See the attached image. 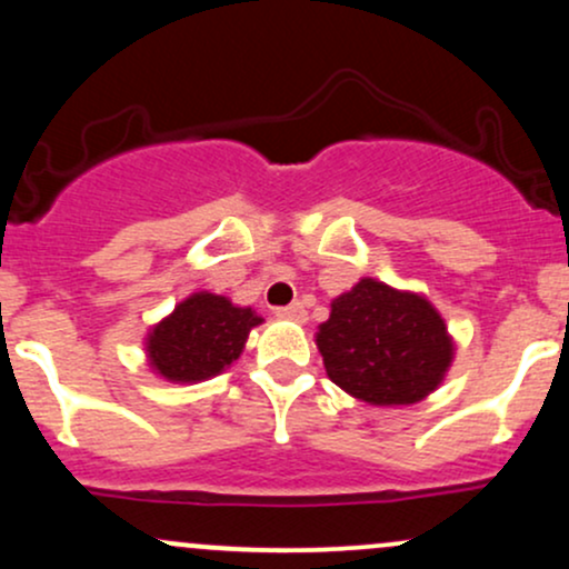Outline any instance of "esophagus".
Here are the masks:
<instances>
[{"instance_id": "34e87169", "label": "esophagus", "mask_w": 569, "mask_h": 569, "mask_svg": "<svg viewBox=\"0 0 569 569\" xmlns=\"http://www.w3.org/2000/svg\"><path fill=\"white\" fill-rule=\"evenodd\" d=\"M276 316L283 318V321H293V323H305V321H307V310H305L302 302H293V305L278 307Z\"/></svg>"}]
</instances>
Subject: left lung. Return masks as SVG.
I'll return each instance as SVG.
<instances>
[{"label": "left lung", "mask_w": 569, "mask_h": 569, "mask_svg": "<svg viewBox=\"0 0 569 569\" xmlns=\"http://www.w3.org/2000/svg\"><path fill=\"white\" fill-rule=\"evenodd\" d=\"M316 342L329 380L371 407L422 401L452 363V337L436 307L375 278L331 302Z\"/></svg>", "instance_id": "left-lung-1"}]
</instances>
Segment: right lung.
Returning <instances> with one entry per match:
<instances>
[{"instance_id":"1","label":"right lung","mask_w":569,"mask_h":569,"mask_svg":"<svg viewBox=\"0 0 569 569\" xmlns=\"http://www.w3.org/2000/svg\"><path fill=\"white\" fill-rule=\"evenodd\" d=\"M259 323L251 307H234L208 291L192 293L149 331V363L171 382L208 380L238 361L248 331Z\"/></svg>"}]
</instances>
